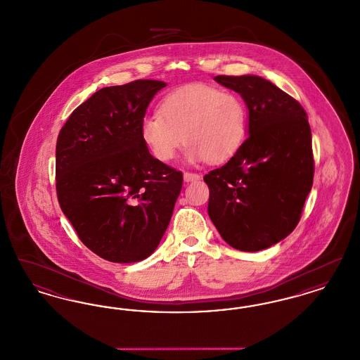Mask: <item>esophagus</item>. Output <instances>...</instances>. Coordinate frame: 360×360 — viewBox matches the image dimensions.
I'll return each mask as SVG.
<instances>
[{"instance_id": "1", "label": "esophagus", "mask_w": 360, "mask_h": 360, "mask_svg": "<svg viewBox=\"0 0 360 360\" xmlns=\"http://www.w3.org/2000/svg\"><path fill=\"white\" fill-rule=\"evenodd\" d=\"M201 176L198 174H193V172H184V181L185 182H195L198 181Z\"/></svg>"}]
</instances>
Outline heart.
Listing matches in <instances>:
<instances>
[{"label": "heart", "instance_id": "obj_1", "mask_svg": "<svg viewBox=\"0 0 360 360\" xmlns=\"http://www.w3.org/2000/svg\"><path fill=\"white\" fill-rule=\"evenodd\" d=\"M247 131V110L239 96L205 84L169 93L160 112L147 113L141 139L160 162H170L186 141L191 163H223L239 150Z\"/></svg>", "mask_w": 360, "mask_h": 360}]
</instances>
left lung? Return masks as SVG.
Wrapping results in <instances>:
<instances>
[{
	"label": "left lung",
	"instance_id": "left-lung-1",
	"mask_svg": "<svg viewBox=\"0 0 360 360\" xmlns=\"http://www.w3.org/2000/svg\"><path fill=\"white\" fill-rule=\"evenodd\" d=\"M248 109L245 141L223 167L206 174L207 213L231 247L257 252L290 235L313 185V153L304 108L257 75H217Z\"/></svg>",
	"mask_w": 360,
	"mask_h": 360
}]
</instances>
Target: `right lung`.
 Here are the masks:
<instances>
[{
	"label": "right lung",
	"mask_w": 360,
	"mask_h": 360,
	"mask_svg": "<svg viewBox=\"0 0 360 360\" xmlns=\"http://www.w3.org/2000/svg\"><path fill=\"white\" fill-rule=\"evenodd\" d=\"M162 81L103 87L79 105L56 141V193L81 241L98 257L135 263L163 238L182 172L150 154L140 124Z\"/></svg>",
	"instance_id": "1"
}]
</instances>
